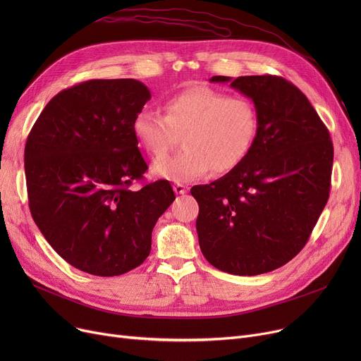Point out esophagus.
<instances>
[{
    "label": "esophagus",
    "mask_w": 361,
    "mask_h": 361,
    "mask_svg": "<svg viewBox=\"0 0 361 361\" xmlns=\"http://www.w3.org/2000/svg\"><path fill=\"white\" fill-rule=\"evenodd\" d=\"M173 188H174V192H176L177 195H184V193L187 192V187H185L184 184H180V183H176V184L173 185Z\"/></svg>",
    "instance_id": "34e87169"
}]
</instances>
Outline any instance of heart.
Returning a JSON list of instances; mask_svg holds the SVG:
<instances>
[{"instance_id":"1","label":"heart","mask_w":361,"mask_h":361,"mask_svg":"<svg viewBox=\"0 0 361 361\" xmlns=\"http://www.w3.org/2000/svg\"><path fill=\"white\" fill-rule=\"evenodd\" d=\"M165 114L143 106L131 120V131L152 157H161L183 133L178 154L152 165L157 177L187 183L214 169L218 174L238 166L250 152L257 133V112L245 98L196 86L169 97Z\"/></svg>"}]
</instances>
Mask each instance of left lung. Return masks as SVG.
<instances>
[{"mask_svg": "<svg viewBox=\"0 0 361 361\" xmlns=\"http://www.w3.org/2000/svg\"><path fill=\"white\" fill-rule=\"evenodd\" d=\"M250 98L257 133L244 161L193 187L200 250L219 271L253 276L281 268L305 247L331 190L329 130L297 86L278 75H214Z\"/></svg>", "mask_w": 361, "mask_h": 361, "instance_id": "obj_1", "label": "left lung"}]
</instances>
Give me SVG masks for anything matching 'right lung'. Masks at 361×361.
Instances as JSON below:
<instances>
[{
	"mask_svg": "<svg viewBox=\"0 0 361 361\" xmlns=\"http://www.w3.org/2000/svg\"><path fill=\"white\" fill-rule=\"evenodd\" d=\"M149 99L135 79L87 80L55 94L27 136L32 218L56 253L90 275L142 264L152 230L176 199L165 180L130 188L147 169L131 120Z\"/></svg>",
	"mask_w": 361,
	"mask_h": 361,
	"instance_id": "right-lung-1",
	"label": "right lung"
}]
</instances>
